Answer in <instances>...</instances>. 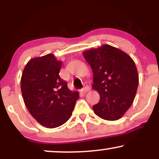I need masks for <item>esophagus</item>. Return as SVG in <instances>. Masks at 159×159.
<instances>
[{"instance_id":"1","label":"esophagus","mask_w":159,"mask_h":159,"mask_svg":"<svg viewBox=\"0 0 159 159\" xmlns=\"http://www.w3.org/2000/svg\"><path fill=\"white\" fill-rule=\"evenodd\" d=\"M89 90H90V87H89V86H87V85L85 86L83 89H81V90L82 93H87V92H88Z\"/></svg>"}]
</instances>
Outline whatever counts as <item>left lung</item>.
<instances>
[{
	"label": "left lung",
	"mask_w": 159,
	"mask_h": 159,
	"mask_svg": "<svg viewBox=\"0 0 159 159\" xmlns=\"http://www.w3.org/2000/svg\"><path fill=\"white\" fill-rule=\"evenodd\" d=\"M93 73L92 88L100 96L93 106L102 119H120L132 106L139 82L138 70L132 58L120 49L109 45L83 52Z\"/></svg>",
	"instance_id": "8db88e82"
}]
</instances>
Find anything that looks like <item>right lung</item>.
Segmentation results:
<instances>
[{
    "label": "right lung",
    "instance_id": "right-lung-1",
    "mask_svg": "<svg viewBox=\"0 0 159 159\" xmlns=\"http://www.w3.org/2000/svg\"><path fill=\"white\" fill-rule=\"evenodd\" d=\"M62 61L52 54L30 59L21 78L27 110L43 126L54 129L71 117L79 93L69 90L59 75Z\"/></svg>",
    "mask_w": 159,
    "mask_h": 159
}]
</instances>
